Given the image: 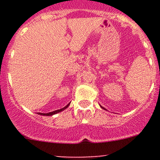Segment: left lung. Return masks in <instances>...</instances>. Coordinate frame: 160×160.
I'll use <instances>...</instances> for the list:
<instances>
[{
	"label": "left lung",
	"instance_id": "8db88e82",
	"mask_svg": "<svg viewBox=\"0 0 160 160\" xmlns=\"http://www.w3.org/2000/svg\"><path fill=\"white\" fill-rule=\"evenodd\" d=\"M101 108H103V109H104V110H106V109L104 108H103V107H101Z\"/></svg>",
	"mask_w": 160,
	"mask_h": 160
}]
</instances>
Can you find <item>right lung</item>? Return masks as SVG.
<instances>
[{"instance_id":"1","label":"right lung","mask_w":160,"mask_h":160,"mask_svg":"<svg viewBox=\"0 0 160 160\" xmlns=\"http://www.w3.org/2000/svg\"><path fill=\"white\" fill-rule=\"evenodd\" d=\"M70 103H69V104H67V105L66 106V107L62 108L59 109V110L53 111H52V112H49V113H46V114H45V113H38V114H41V115H45V116H52V115H53V114H57V113L60 112V111H62L65 110L66 108H67L69 107V105H70Z\"/></svg>"}]
</instances>
